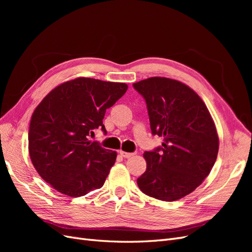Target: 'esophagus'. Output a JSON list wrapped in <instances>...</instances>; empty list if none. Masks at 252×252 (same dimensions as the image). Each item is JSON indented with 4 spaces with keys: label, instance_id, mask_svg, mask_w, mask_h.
<instances>
[{
    "label": "esophagus",
    "instance_id": "1",
    "mask_svg": "<svg viewBox=\"0 0 252 252\" xmlns=\"http://www.w3.org/2000/svg\"><path fill=\"white\" fill-rule=\"evenodd\" d=\"M120 155L123 157V158H131L132 156H134L135 154L134 152H126V151H123V150H121L120 151Z\"/></svg>",
    "mask_w": 252,
    "mask_h": 252
}]
</instances>
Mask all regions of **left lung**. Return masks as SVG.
<instances>
[{"mask_svg": "<svg viewBox=\"0 0 252 252\" xmlns=\"http://www.w3.org/2000/svg\"><path fill=\"white\" fill-rule=\"evenodd\" d=\"M145 98L151 132L162 146L145 151L147 168L136 180L141 191L172 202L191 193L211 171L219 136L202 98L177 80L154 77L133 84Z\"/></svg>", "mask_w": 252, "mask_h": 252, "instance_id": "1", "label": "left lung"}]
</instances>
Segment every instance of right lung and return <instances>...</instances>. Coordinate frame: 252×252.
Here are the masks:
<instances>
[{
    "mask_svg": "<svg viewBox=\"0 0 252 252\" xmlns=\"http://www.w3.org/2000/svg\"><path fill=\"white\" fill-rule=\"evenodd\" d=\"M127 88L125 83L78 78L61 84L37 105L29 126V156L59 192L82 196L104 185L117 152L88 138L97 128L106 132V109Z\"/></svg>",
    "mask_w": 252,
    "mask_h": 252,
    "instance_id": "1",
    "label": "right lung"
}]
</instances>
